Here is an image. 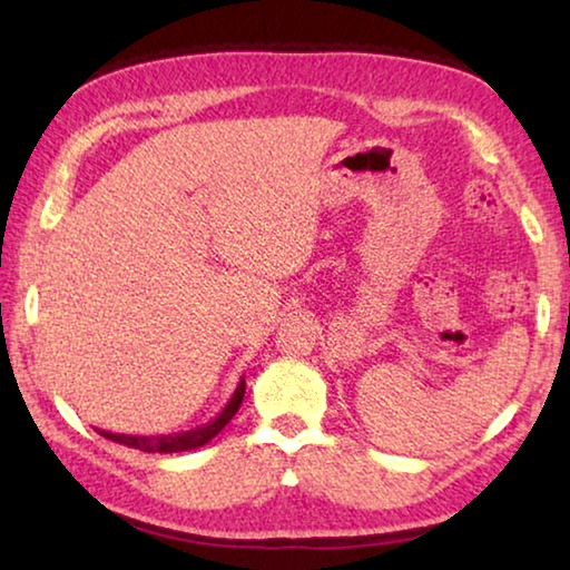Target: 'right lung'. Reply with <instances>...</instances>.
Returning <instances> with one entry per match:
<instances>
[{
	"instance_id": "1",
	"label": "right lung",
	"mask_w": 570,
	"mask_h": 570,
	"mask_svg": "<svg viewBox=\"0 0 570 570\" xmlns=\"http://www.w3.org/2000/svg\"><path fill=\"white\" fill-rule=\"evenodd\" d=\"M244 392H246V380L240 377L238 387L234 392V397L228 400V404L220 410L214 420L200 424V428H193L186 432H173V435H120V432H105L98 430L102 438H108L112 442H120L125 448H135L142 452H186V450H196L204 448L206 442L214 440L220 430L226 428L230 417L238 412L240 402H244Z\"/></svg>"
}]
</instances>
